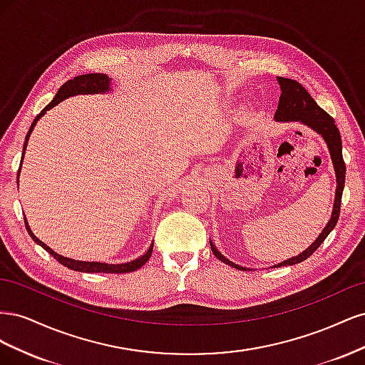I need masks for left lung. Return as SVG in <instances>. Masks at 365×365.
Here are the masks:
<instances>
[{
	"label": "left lung",
	"mask_w": 365,
	"mask_h": 365,
	"mask_svg": "<svg viewBox=\"0 0 365 365\" xmlns=\"http://www.w3.org/2000/svg\"><path fill=\"white\" fill-rule=\"evenodd\" d=\"M277 81L280 83V90L282 96L279 101V108L275 111L274 118L277 121H302V123L311 126L314 130H317L318 134H322V137L326 140L330 157H332L334 161V168L336 173V193H335V204H334V212L332 217L327 222L326 228L322 231V235L317 237L314 244L309 247L306 251H303L300 256L292 257L279 263L277 267H286V264H295L306 260L309 256L317 251V248L323 244L324 239L329 236L330 231H332L338 222L339 217V210H341V197H342V189H344V181H346V163L342 160V145H341V135L339 130L335 125V120L330 117L323 108H319L317 102L312 98V96L306 91V88L298 83L292 79H286V77H277ZM210 247H212V251L215 256L230 267H233L236 269H247L244 267H239V264L230 262L225 259L222 254H220L216 247L210 242Z\"/></svg>",
	"instance_id": "left-lung-1"
}]
</instances>
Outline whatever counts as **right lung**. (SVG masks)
Returning <instances> with one entry per match:
<instances>
[{"label":"right lung","instance_id":"obj_1","mask_svg":"<svg viewBox=\"0 0 365 365\" xmlns=\"http://www.w3.org/2000/svg\"><path fill=\"white\" fill-rule=\"evenodd\" d=\"M108 90H109V79H108L106 74H97V73H94V74H82V76L74 77V79H71V81H68V82H65V83L59 88V90H58L56 97H54L53 101H51L46 108L42 109L41 114H38L36 118L33 120V123H31V126H30V129H29V132H27V135H26L24 150H26V148H27V141H29V137H30V132L33 130V128H35V125H36V121L39 120V117L46 114V111H48V109H51L53 106H56L59 102L63 101V98H67V97L74 96V94L105 93V91H108ZM23 155H24V152H23ZM21 164H23V160H21ZM19 169H21V168H19ZM19 169H18V176H19ZM24 224H26V228H27V231H29L30 237H31L33 240H35L38 245H41L43 250L48 251L54 259H56L61 264H63V267H67V268H70V269H73V271H81V272H108V274H111V272H113V274L132 272V271L140 269V268L143 267V264H145V263L149 260L150 254H152V250H153V245H150V248L148 250V252L145 254V256H141V257H138V259H135V260H132V262H129V263H123V264H109V263H98V262H81V260H73V259L61 256V254H58V252H54L51 248H48L46 244H43V242H41L35 235L31 233V230H30V227H29V224H27L26 217H24Z\"/></svg>","mask_w":365,"mask_h":365}]
</instances>
